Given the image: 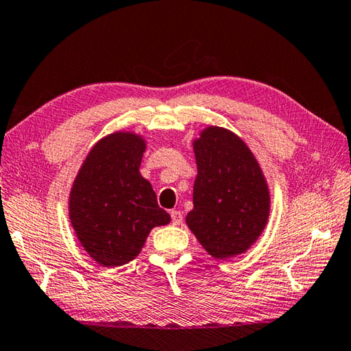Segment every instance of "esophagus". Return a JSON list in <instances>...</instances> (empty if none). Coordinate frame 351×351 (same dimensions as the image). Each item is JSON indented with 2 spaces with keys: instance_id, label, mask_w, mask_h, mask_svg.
I'll use <instances>...</instances> for the list:
<instances>
[{
  "instance_id": "obj_1",
  "label": "esophagus",
  "mask_w": 351,
  "mask_h": 351,
  "mask_svg": "<svg viewBox=\"0 0 351 351\" xmlns=\"http://www.w3.org/2000/svg\"><path fill=\"white\" fill-rule=\"evenodd\" d=\"M171 220H172V225H180L183 222V214L180 211L172 210L171 211Z\"/></svg>"
}]
</instances>
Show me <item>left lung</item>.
<instances>
[{
    "label": "left lung",
    "mask_w": 351,
    "mask_h": 351,
    "mask_svg": "<svg viewBox=\"0 0 351 351\" xmlns=\"http://www.w3.org/2000/svg\"><path fill=\"white\" fill-rule=\"evenodd\" d=\"M197 177L186 225L216 259L247 251L269 216V189L254 154L234 132L208 126L193 141Z\"/></svg>",
    "instance_id": "1"
}]
</instances>
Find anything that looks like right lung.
<instances>
[{"label": "right lung", "instance_id": "add662e5", "mask_svg": "<svg viewBox=\"0 0 351 351\" xmlns=\"http://www.w3.org/2000/svg\"><path fill=\"white\" fill-rule=\"evenodd\" d=\"M145 149L138 134H109L92 147L73 180L72 228L86 253L103 267L134 261L154 226L171 222L151 183L140 174Z\"/></svg>", "mask_w": 351, "mask_h": 351}]
</instances>
